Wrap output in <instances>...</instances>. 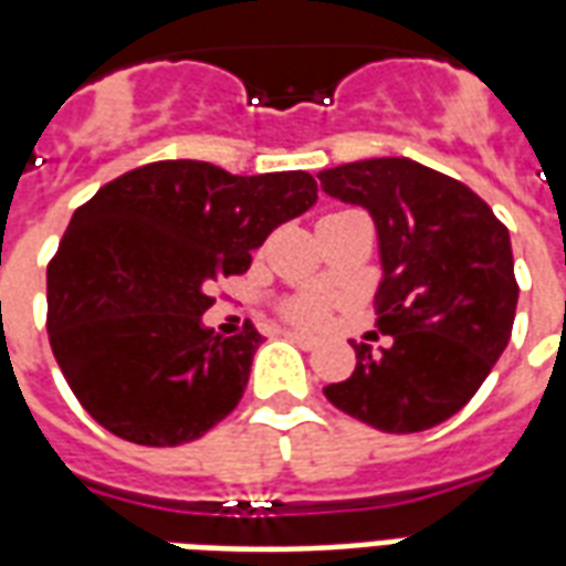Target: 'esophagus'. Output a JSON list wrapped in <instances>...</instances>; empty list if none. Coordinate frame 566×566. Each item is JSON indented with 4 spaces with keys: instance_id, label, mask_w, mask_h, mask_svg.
Here are the masks:
<instances>
[{
    "instance_id": "esophagus-1",
    "label": "esophagus",
    "mask_w": 566,
    "mask_h": 566,
    "mask_svg": "<svg viewBox=\"0 0 566 566\" xmlns=\"http://www.w3.org/2000/svg\"><path fill=\"white\" fill-rule=\"evenodd\" d=\"M283 337H289L292 344L304 346V349H313V346H316V337H311V334L304 332H283Z\"/></svg>"
}]
</instances>
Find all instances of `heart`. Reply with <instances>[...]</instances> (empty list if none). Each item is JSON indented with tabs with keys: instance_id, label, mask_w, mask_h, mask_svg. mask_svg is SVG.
<instances>
[{
	"instance_id": "obj_1",
	"label": "heart",
	"mask_w": 566,
	"mask_h": 566,
	"mask_svg": "<svg viewBox=\"0 0 566 566\" xmlns=\"http://www.w3.org/2000/svg\"><path fill=\"white\" fill-rule=\"evenodd\" d=\"M346 213V210H340ZM334 307L332 295L325 292H298L280 301V316L292 325H304V328H319L328 319Z\"/></svg>"
}]
</instances>
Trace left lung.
<instances>
[{
	"label": "left lung",
	"instance_id": "1",
	"mask_svg": "<svg viewBox=\"0 0 566 566\" xmlns=\"http://www.w3.org/2000/svg\"><path fill=\"white\" fill-rule=\"evenodd\" d=\"M328 196L377 222V328L389 346L353 344L356 370L325 398L386 434L447 422L510 344L518 304L510 232L470 187L413 159H361L319 171ZM377 337V332H370Z\"/></svg>",
	"mask_w": 566,
	"mask_h": 566
}]
</instances>
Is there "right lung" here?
Instances as JSON below:
<instances>
[{"label": "right lung", "instance_id": "right-lung-1", "mask_svg": "<svg viewBox=\"0 0 566 566\" xmlns=\"http://www.w3.org/2000/svg\"><path fill=\"white\" fill-rule=\"evenodd\" d=\"M313 201L307 171L238 177L163 159L74 210L48 262V337L86 413L138 447H180L232 413L262 334L247 319L217 337L201 313Z\"/></svg>", "mask_w": 566, "mask_h": 566}]
</instances>
